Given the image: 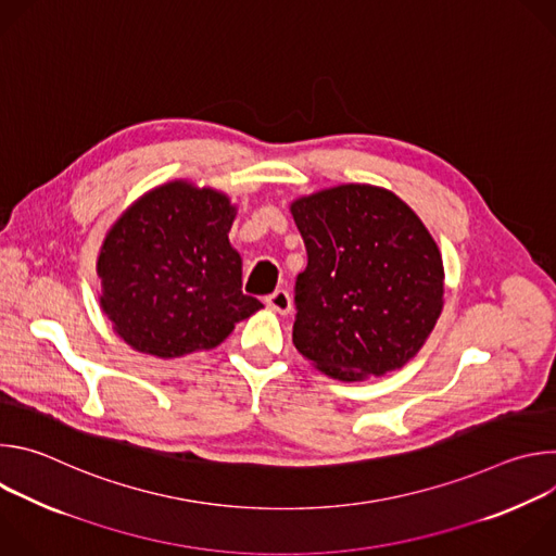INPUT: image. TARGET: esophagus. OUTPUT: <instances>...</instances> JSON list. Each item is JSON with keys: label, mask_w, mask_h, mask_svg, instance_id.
Wrapping results in <instances>:
<instances>
[{"label": "esophagus", "mask_w": 556, "mask_h": 556, "mask_svg": "<svg viewBox=\"0 0 556 556\" xmlns=\"http://www.w3.org/2000/svg\"><path fill=\"white\" fill-rule=\"evenodd\" d=\"M266 305L279 314H288L292 307V299L288 294V290H275L273 294L266 296Z\"/></svg>", "instance_id": "obj_1"}]
</instances>
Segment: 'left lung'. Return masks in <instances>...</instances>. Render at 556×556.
<instances>
[{"mask_svg":"<svg viewBox=\"0 0 556 556\" xmlns=\"http://www.w3.org/2000/svg\"><path fill=\"white\" fill-rule=\"evenodd\" d=\"M307 251L292 343L316 369L365 380L409 363L444 305V266L422 219L387 189L341 185L290 204Z\"/></svg>","mask_w":556,"mask_h":556,"instance_id":"1","label":"left lung"}]
</instances>
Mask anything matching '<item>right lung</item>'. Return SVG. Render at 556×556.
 Segmentation results:
<instances>
[{"instance_id":"right-lung-1","label":"right lung","mask_w":556,"mask_h":556,"mask_svg":"<svg viewBox=\"0 0 556 556\" xmlns=\"http://www.w3.org/2000/svg\"><path fill=\"white\" fill-rule=\"evenodd\" d=\"M228 195L174 180L138 198L110 228L97 273L101 307L136 352L178 358L217 348L260 307L242 292L228 242Z\"/></svg>"}]
</instances>
